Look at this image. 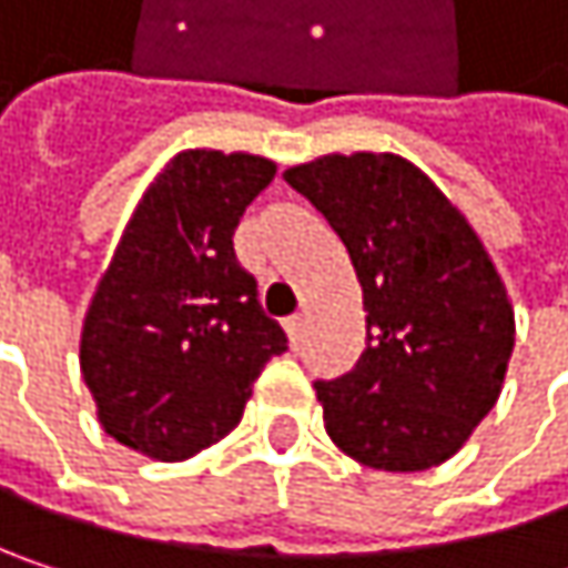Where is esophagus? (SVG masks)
Masks as SVG:
<instances>
[{
  "instance_id": "1",
  "label": "esophagus",
  "mask_w": 568,
  "mask_h": 568,
  "mask_svg": "<svg viewBox=\"0 0 568 568\" xmlns=\"http://www.w3.org/2000/svg\"><path fill=\"white\" fill-rule=\"evenodd\" d=\"M302 332H305V318H302V315H292V318H285V335H288V345H292V348H298V342H302Z\"/></svg>"
}]
</instances>
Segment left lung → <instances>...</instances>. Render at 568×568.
<instances>
[{
  "label": "left lung",
  "mask_w": 568,
  "mask_h": 568,
  "mask_svg": "<svg viewBox=\"0 0 568 568\" xmlns=\"http://www.w3.org/2000/svg\"><path fill=\"white\" fill-rule=\"evenodd\" d=\"M283 176L345 243L368 312L355 368L315 382L328 437L375 470L444 464L497 404L513 355V305L484 243L395 154H332Z\"/></svg>",
  "instance_id": "1"
}]
</instances>
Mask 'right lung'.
Wrapping results in <instances>:
<instances>
[{
	"instance_id": "right-lung-1",
	"label": "right lung",
	"mask_w": 568,
	"mask_h": 568,
	"mask_svg": "<svg viewBox=\"0 0 568 568\" xmlns=\"http://www.w3.org/2000/svg\"><path fill=\"white\" fill-rule=\"evenodd\" d=\"M276 164L183 151L138 203L81 328L101 427L154 460L226 437L285 332L260 305L233 233Z\"/></svg>"
}]
</instances>
